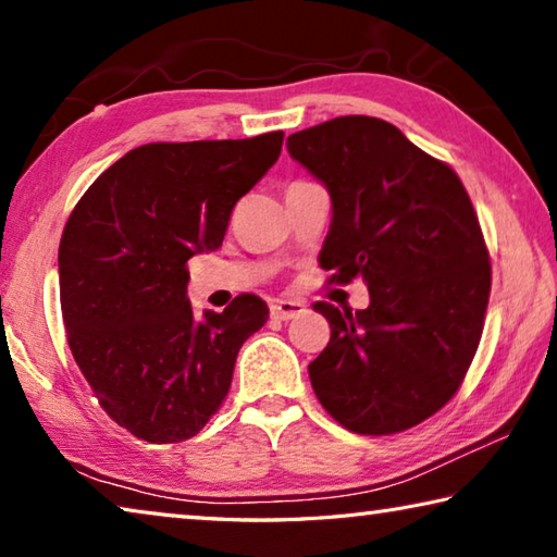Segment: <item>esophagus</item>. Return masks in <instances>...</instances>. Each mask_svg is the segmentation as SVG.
I'll use <instances>...</instances> for the list:
<instances>
[{"label": "esophagus", "instance_id": "34e87169", "mask_svg": "<svg viewBox=\"0 0 557 557\" xmlns=\"http://www.w3.org/2000/svg\"><path fill=\"white\" fill-rule=\"evenodd\" d=\"M305 312H307L305 301H299V299H275L270 305V314L280 319V322H289V319H295Z\"/></svg>", "mask_w": 557, "mask_h": 557}]
</instances>
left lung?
I'll list each match as a JSON object with an SVG mask.
<instances>
[{"label":"left lung","instance_id":"8db88e82","mask_svg":"<svg viewBox=\"0 0 557 557\" xmlns=\"http://www.w3.org/2000/svg\"><path fill=\"white\" fill-rule=\"evenodd\" d=\"M287 152L332 199L319 265L371 295L358 312L314 305L332 326L309 363L317 398L358 435L418 425L457 393L484 329L492 265L469 194L379 117L295 132Z\"/></svg>","mask_w":557,"mask_h":557}]
</instances>
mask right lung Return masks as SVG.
Returning a JSON list of instances; mask_svg holds the SVG:
<instances>
[{
    "label": "right lung",
    "instance_id": "right-lung-1",
    "mask_svg": "<svg viewBox=\"0 0 557 557\" xmlns=\"http://www.w3.org/2000/svg\"><path fill=\"white\" fill-rule=\"evenodd\" d=\"M282 139L137 147L92 182L65 223L69 346L106 412L139 440L169 445L201 432L228 395L243 342L268 322L256 295L196 317L186 262L221 248L233 206L277 162Z\"/></svg>",
    "mask_w": 557,
    "mask_h": 557
}]
</instances>
